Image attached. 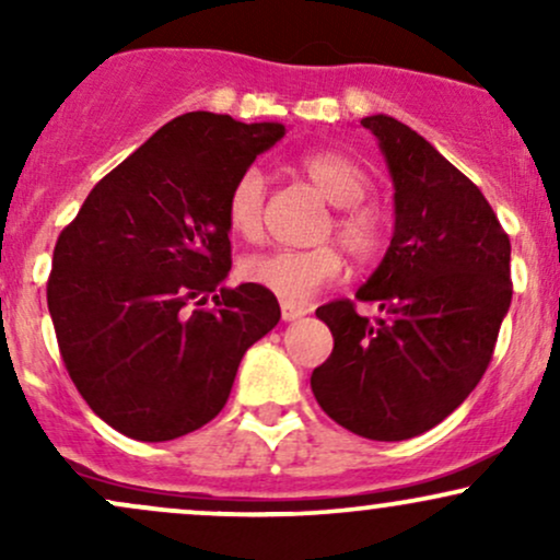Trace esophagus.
Wrapping results in <instances>:
<instances>
[{"mask_svg":"<svg viewBox=\"0 0 560 560\" xmlns=\"http://www.w3.org/2000/svg\"><path fill=\"white\" fill-rule=\"evenodd\" d=\"M302 316H307V307L305 305H298V302L281 300V318H284V320H298Z\"/></svg>","mask_w":560,"mask_h":560,"instance_id":"34e87169","label":"esophagus"}]
</instances>
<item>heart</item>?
<instances>
[{
    "label": "heart",
    "mask_w": 560,
    "mask_h": 560,
    "mask_svg": "<svg viewBox=\"0 0 560 560\" xmlns=\"http://www.w3.org/2000/svg\"><path fill=\"white\" fill-rule=\"evenodd\" d=\"M311 184L337 205V213L324 229V236H337L345 253L358 266H371L384 255L389 231L374 205L363 202L369 195V173L358 160L337 150H311L298 160ZM266 208V178L258 168H244L231 184L226 197V223L242 240H258ZM342 253L334 244L311 249H273L242 260V279L268 289L287 302L311 300L318 289L331 284L342 273Z\"/></svg>",
    "instance_id": "heart-1"
}]
</instances>
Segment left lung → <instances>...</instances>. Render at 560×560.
Returning a JSON list of instances; mask_svg holds the SVG:
<instances>
[{"mask_svg": "<svg viewBox=\"0 0 560 560\" xmlns=\"http://www.w3.org/2000/svg\"><path fill=\"white\" fill-rule=\"evenodd\" d=\"M395 184V234L352 300L320 305L334 350L311 376L313 395L339 427L400 442L429 432L485 376L511 307V240L479 186L413 128L371 115Z\"/></svg>", "mask_w": 560, "mask_h": 560, "instance_id": "left-lung-1", "label": "left lung"}]
</instances>
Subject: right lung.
Here are the masks:
<instances>
[{
  "label": "right lung",
  "instance_id": "right-lung-1",
  "mask_svg": "<svg viewBox=\"0 0 560 560\" xmlns=\"http://www.w3.org/2000/svg\"><path fill=\"white\" fill-rule=\"evenodd\" d=\"M281 137V124L178 115L57 236L47 305L62 363L120 434L165 442L213 421L247 347L279 324L273 292L221 281L231 184Z\"/></svg>",
  "mask_w": 560,
  "mask_h": 560
}]
</instances>
